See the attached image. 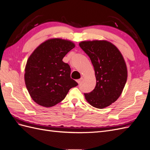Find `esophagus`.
Returning <instances> with one entry per match:
<instances>
[{
	"label": "esophagus",
	"instance_id": "34e87169",
	"mask_svg": "<svg viewBox=\"0 0 150 150\" xmlns=\"http://www.w3.org/2000/svg\"><path fill=\"white\" fill-rule=\"evenodd\" d=\"M82 80H83V78H80L79 79L77 80V83H78V84H80L81 83V81H82Z\"/></svg>",
	"mask_w": 150,
	"mask_h": 150
}]
</instances>
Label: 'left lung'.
<instances>
[{"mask_svg": "<svg viewBox=\"0 0 150 150\" xmlns=\"http://www.w3.org/2000/svg\"><path fill=\"white\" fill-rule=\"evenodd\" d=\"M79 46L93 65L96 84L91 92L84 93L87 101L96 108H104L116 101L123 90L128 72L117 48L106 40L83 41Z\"/></svg>", "mask_w": 150, "mask_h": 150, "instance_id": "left-lung-1", "label": "left lung"}]
</instances>
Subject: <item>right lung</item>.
Here are the masks:
<instances>
[{"instance_id":"right-lung-1","label":"right lung","mask_w":150,"mask_h":150,"mask_svg":"<svg viewBox=\"0 0 150 150\" xmlns=\"http://www.w3.org/2000/svg\"><path fill=\"white\" fill-rule=\"evenodd\" d=\"M75 47L61 39H49L29 57L24 79L30 97L39 105L51 107L62 101L78 84L71 78V67L62 59Z\"/></svg>"}]
</instances>
